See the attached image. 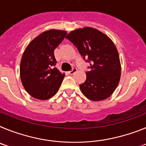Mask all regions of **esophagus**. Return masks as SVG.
I'll list each match as a JSON object with an SVG mask.
<instances>
[{"label": "esophagus", "instance_id": "obj_1", "mask_svg": "<svg viewBox=\"0 0 146 146\" xmlns=\"http://www.w3.org/2000/svg\"><path fill=\"white\" fill-rule=\"evenodd\" d=\"M77 72V69H76V68H73V69H72L71 71H69V74H74V73H76V72Z\"/></svg>", "mask_w": 146, "mask_h": 146}]
</instances>
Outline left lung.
Listing matches in <instances>:
<instances>
[{
  "label": "left lung",
  "instance_id": "8db88e82",
  "mask_svg": "<svg viewBox=\"0 0 146 146\" xmlns=\"http://www.w3.org/2000/svg\"><path fill=\"white\" fill-rule=\"evenodd\" d=\"M66 38L77 48L84 60L90 63L86 80L80 88L91 101L111 96L121 77V64L112 40L98 30L86 27L70 32Z\"/></svg>",
  "mask_w": 146,
  "mask_h": 146
}]
</instances>
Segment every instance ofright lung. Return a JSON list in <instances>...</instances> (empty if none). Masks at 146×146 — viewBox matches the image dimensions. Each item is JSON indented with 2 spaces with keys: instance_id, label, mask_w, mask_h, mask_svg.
<instances>
[{
  "instance_id": "right-lung-1",
  "label": "right lung",
  "mask_w": 146,
  "mask_h": 146,
  "mask_svg": "<svg viewBox=\"0 0 146 146\" xmlns=\"http://www.w3.org/2000/svg\"><path fill=\"white\" fill-rule=\"evenodd\" d=\"M66 35L64 31H47L25 49L20 63V78L25 91L33 98L46 100L58 91L65 74L54 67L57 63L54 50Z\"/></svg>"
}]
</instances>
